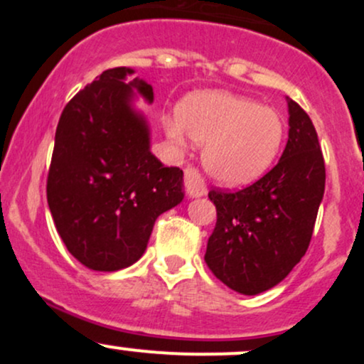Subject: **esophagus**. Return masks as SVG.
<instances>
[{
	"instance_id": "obj_1",
	"label": "esophagus",
	"mask_w": 364,
	"mask_h": 364,
	"mask_svg": "<svg viewBox=\"0 0 364 364\" xmlns=\"http://www.w3.org/2000/svg\"><path fill=\"white\" fill-rule=\"evenodd\" d=\"M185 185H186L188 195H190L191 198H198V196H203L207 193L205 181H203V178L200 176L198 171L191 168V166H188L185 169Z\"/></svg>"
}]
</instances>
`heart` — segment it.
Returning <instances> with one entry per match:
<instances>
[{"mask_svg": "<svg viewBox=\"0 0 364 364\" xmlns=\"http://www.w3.org/2000/svg\"><path fill=\"white\" fill-rule=\"evenodd\" d=\"M164 127L178 144L188 135L203 145V166L224 186H245L262 178L272 168L286 136L277 109L223 90L186 95L176 118L166 119Z\"/></svg>", "mask_w": 364, "mask_h": 364, "instance_id": "1", "label": "heart"}]
</instances>
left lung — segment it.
Masks as SVG:
<instances>
[{
  "label": "left lung",
  "instance_id": "left-lung-1",
  "mask_svg": "<svg viewBox=\"0 0 364 364\" xmlns=\"http://www.w3.org/2000/svg\"><path fill=\"white\" fill-rule=\"evenodd\" d=\"M289 139L277 166L243 190H212L217 223L205 262L219 281L255 296L277 286L306 253L325 191V162L310 116L287 99Z\"/></svg>",
  "mask_w": 364,
  "mask_h": 364
}]
</instances>
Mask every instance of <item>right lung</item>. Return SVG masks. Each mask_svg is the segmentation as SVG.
<instances>
[{"label":"right lung","mask_w":364,"mask_h":364,"mask_svg":"<svg viewBox=\"0 0 364 364\" xmlns=\"http://www.w3.org/2000/svg\"><path fill=\"white\" fill-rule=\"evenodd\" d=\"M135 70H106L65 106L54 136L48 203L58 235L82 265L114 272L147 250L161 214L185 198L183 171L150 152L136 95L152 85L127 82Z\"/></svg>","instance_id":"obj_1"}]
</instances>
